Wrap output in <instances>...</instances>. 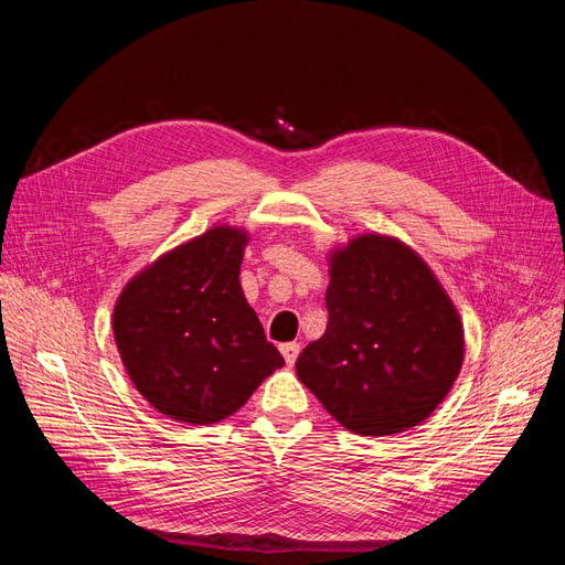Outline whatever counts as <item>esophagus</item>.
Masks as SVG:
<instances>
[{
	"label": "esophagus",
	"mask_w": 565,
	"mask_h": 565,
	"mask_svg": "<svg viewBox=\"0 0 565 565\" xmlns=\"http://www.w3.org/2000/svg\"><path fill=\"white\" fill-rule=\"evenodd\" d=\"M280 353H282L287 365H295L299 353H301V347L297 344V341H287V344H280Z\"/></svg>",
	"instance_id": "34e87169"
}]
</instances>
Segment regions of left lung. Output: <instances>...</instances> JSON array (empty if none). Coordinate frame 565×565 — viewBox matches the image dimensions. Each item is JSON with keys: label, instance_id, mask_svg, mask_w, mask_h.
<instances>
[{"label": "left lung", "instance_id": "obj_1", "mask_svg": "<svg viewBox=\"0 0 565 565\" xmlns=\"http://www.w3.org/2000/svg\"><path fill=\"white\" fill-rule=\"evenodd\" d=\"M328 330L297 358V374L349 431L388 436L448 396L465 330L446 289L396 237L358 235L332 252Z\"/></svg>", "mask_w": 565, "mask_h": 565}]
</instances>
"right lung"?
Returning <instances> with one entry per match:
<instances>
[{
	"label": "right lung",
	"mask_w": 565,
	"mask_h": 565,
	"mask_svg": "<svg viewBox=\"0 0 565 565\" xmlns=\"http://www.w3.org/2000/svg\"><path fill=\"white\" fill-rule=\"evenodd\" d=\"M243 228L214 226L143 268L113 313L117 351L158 413L214 424L285 365L241 287Z\"/></svg>",
	"instance_id": "add662e5"
}]
</instances>
